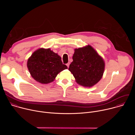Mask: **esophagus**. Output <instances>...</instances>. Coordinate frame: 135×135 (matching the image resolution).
Masks as SVG:
<instances>
[{
    "mask_svg": "<svg viewBox=\"0 0 135 135\" xmlns=\"http://www.w3.org/2000/svg\"><path fill=\"white\" fill-rule=\"evenodd\" d=\"M69 65H70V62H68V63L66 64V65H67V66L68 67V68L69 67Z\"/></svg>",
    "mask_w": 135,
    "mask_h": 135,
    "instance_id": "esophagus-1",
    "label": "esophagus"
}]
</instances>
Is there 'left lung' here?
<instances>
[{"label": "left lung", "instance_id": "1", "mask_svg": "<svg viewBox=\"0 0 135 135\" xmlns=\"http://www.w3.org/2000/svg\"><path fill=\"white\" fill-rule=\"evenodd\" d=\"M73 62L69 70L73 74L76 83L84 87H91L102 78L105 62L96 51L88 45L75 49Z\"/></svg>", "mask_w": 135, "mask_h": 135}]
</instances>
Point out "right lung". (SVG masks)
I'll list each match as a JSON object with an SVG mask.
<instances>
[{
    "label": "right lung",
    "mask_w": 135,
    "mask_h": 135,
    "mask_svg": "<svg viewBox=\"0 0 135 135\" xmlns=\"http://www.w3.org/2000/svg\"><path fill=\"white\" fill-rule=\"evenodd\" d=\"M61 57L50 49L41 48L35 51L27 61V67L32 78L42 84L53 82L57 75L67 69Z\"/></svg>",
    "instance_id": "obj_1"
}]
</instances>
